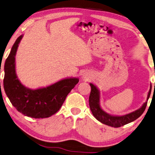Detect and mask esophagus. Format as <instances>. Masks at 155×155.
<instances>
[{
    "mask_svg": "<svg viewBox=\"0 0 155 155\" xmlns=\"http://www.w3.org/2000/svg\"><path fill=\"white\" fill-rule=\"evenodd\" d=\"M83 78H86V79H87L88 78H89V74H87V73H85L83 74Z\"/></svg>",
    "mask_w": 155,
    "mask_h": 155,
    "instance_id": "34e87169",
    "label": "esophagus"
}]
</instances>
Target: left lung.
Wrapping results in <instances>:
<instances>
[{"label":"left lung","mask_w":155,"mask_h":155,"mask_svg":"<svg viewBox=\"0 0 155 155\" xmlns=\"http://www.w3.org/2000/svg\"><path fill=\"white\" fill-rule=\"evenodd\" d=\"M89 84L91 87V91L89 96V102L90 109H91L93 115L101 123L114 127H120L121 126L132 122V121L140 117L146 109L147 101H148L150 96L152 89V84H150L146 101L143 104V105L139 109L130 114H125V115L115 116L107 113L101 108V104H100L101 94H100L99 89H97L96 85L92 84V83H90Z\"/></svg>","instance_id":"8db88e82"}]
</instances>
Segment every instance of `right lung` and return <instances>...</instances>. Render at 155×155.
Here are the masks:
<instances>
[{
	"label": "right lung",
	"instance_id": "1",
	"mask_svg": "<svg viewBox=\"0 0 155 155\" xmlns=\"http://www.w3.org/2000/svg\"><path fill=\"white\" fill-rule=\"evenodd\" d=\"M23 35L17 38L4 66V89L16 110L28 117L48 118L55 114L67 95L79 82V78H64L46 87L32 89L20 82L16 73L15 57Z\"/></svg>",
	"mask_w": 155,
	"mask_h": 155
}]
</instances>
